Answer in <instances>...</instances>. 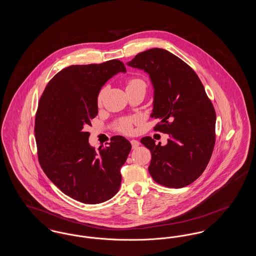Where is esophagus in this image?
I'll return each mask as SVG.
<instances>
[{"label":"esophagus","instance_id":"obj_1","mask_svg":"<svg viewBox=\"0 0 256 256\" xmlns=\"http://www.w3.org/2000/svg\"><path fill=\"white\" fill-rule=\"evenodd\" d=\"M130 143H132V148H136L137 146L140 145V143H139V142H138L137 140H134V139H132V140L130 141Z\"/></svg>","mask_w":256,"mask_h":256}]
</instances>
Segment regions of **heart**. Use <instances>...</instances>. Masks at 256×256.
<instances>
[{"label":"heart","instance_id":"heart-1","mask_svg":"<svg viewBox=\"0 0 256 256\" xmlns=\"http://www.w3.org/2000/svg\"><path fill=\"white\" fill-rule=\"evenodd\" d=\"M137 86H144L146 87V84L143 80L139 78H132L128 80V84H126V89L128 88H134V87H137ZM102 92H100L98 96V104H100L102 102ZM132 122L134 120L132 119H122L120 122H118L117 124V130L119 132H121L122 134H130L132 132L134 128H132Z\"/></svg>","mask_w":256,"mask_h":256}]
</instances>
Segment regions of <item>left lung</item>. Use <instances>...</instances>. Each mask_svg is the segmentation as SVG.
I'll list each match as a JSON object with an SVG mask.
<instances>
[{"label": "left lung", "instance_id": "8db88e82", "mask_svg": "<svg viewBox=\"0 0 256 256\" xmlns=\"http://www.w3.org/2000/svg\"><path fill=\"white\" fill-rule=\"evenodd\" d=\"M128 65L146 72L154 87V128L169 134L161 146L150 136L141 143L152 154L148 172L156 182L182 188L206 170L215 145L216 113L195 71L164 49H150Z\"/></svg>", "mask_w": 256, "mask_h": 256}]
</instances>
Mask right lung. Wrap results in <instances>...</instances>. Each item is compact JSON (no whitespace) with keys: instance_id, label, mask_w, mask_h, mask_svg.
<instances>
[{"instance_id":"obj_1","label":"right lung","mask_w":256,"mask_h":256,"mask_svg":"<svg viewBox=\"0 0 256 256\" xmlns=\"http://www.w3.org/2000/svg\"><path fill=\"white\" fill-rule=\"evenodd\" d=\"M120 72L126 70L118 60L71 65L50 80L38 104L34 132L41 168L65 195L84 204H97L117 194L132 150L117 135L95 150L86 132L98 115L102 87Z\"/></svg>"}]
</instances>
